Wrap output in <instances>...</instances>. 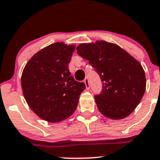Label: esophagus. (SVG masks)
<instances>
[{"instance_id":"obj_1","label":"esophagus","mask_w":160,"mask_h":160,"mask_svg":"<svg viewBox=\"0 0 160 160\" xmlns=\"http://www.w3.org/2000/svg\"><path fill=\"white\" fill-rule=\"evenodd\" d=\"M83 83H85V86H86V89L89 90L90 89V83L88 78H85V80H83Z\"/></svg>"}]
</instances>
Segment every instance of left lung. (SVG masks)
<instances>
[{"mask_svg":"<svg viewBox=\"0 0 160 160\" xmlns=\"http://www.w3.org/2000/svg\"><path fill=\"white\" fill-rule=\"evenodd\" d=\"M77 50L102 81V91L94 96L100 112L114 120L129 115L146 90V75L140 62L119 46L105 41L82 43Z\"/></svg>","mask_w":160,"mask_h":160,"instance_id":"obj_1","label":"left lung"}]
</instances>
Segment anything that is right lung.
Returning a JSON list of instances; mask_svg holds the SVG:
<instances>
[{
	"label": "right lung",
	"mask_w": 160,
	"mask_h": 160,
	"mask_svg": "<svg viewBox=\"0 0 160 160\" xmlns=\"http://www.w3.org/2000/svg\"><path fill=\"white\" fill-rule=\"evenodd\" d=\"M75 46L56 42L43 48L28 60L22 75L27 104L40 118L52 123L70 117L86 89L69 70Z\"/></svg>",
	"instance_id": "1"
}]
</instances>
